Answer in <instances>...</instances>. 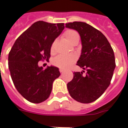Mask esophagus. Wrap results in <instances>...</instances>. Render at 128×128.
<instances>
[{
    "mask_svg": "<svg viewBox=\"0 0 128 128\" xmlns=\"http://www.w3.org/2000/svg\"><path fill=\"white\" fill-rule=\"evenodd\" d=\"M59 71H60V73H63V72H64V70H63L62 69H60Z\"/></svg>",
    "mask_w": 128,
    "mask_h": 128,
    "instance_id": "34e87169",
    "label": "esophagus"
}]
</instances>
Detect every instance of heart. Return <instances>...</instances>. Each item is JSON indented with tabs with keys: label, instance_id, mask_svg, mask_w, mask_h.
<instances>
[{
	"label": "heart",
	"instance_id": "1",
	"mask_svg": "<svg viewBox=\"0 0 128 128\" xmlns=\"http://www.w3.org/2000/svg\"><path fill=\"white\" fill-rule=\"evenodd\" d=\"M66 40L72 44L73 42L79 40V34L77 32L72 30H67L63 34ZM54 47V42L52 45L51 50H53ZM76 59V56L73 54H60L56 57H55L53 60V63L54 66L61 69H67L72 66Z\"/></svg>",
	"mask_w": 128,
	"mask_h": 128
}]
</instances>
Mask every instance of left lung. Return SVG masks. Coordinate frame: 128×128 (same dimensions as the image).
<instances>
[{
    "label": "left lung",
    "instance_id": "8db88e82",
    "mask_svg": "<svg viewBox=\"0 0 128 128\" xmlns=\"http://www.w3.org/2000/svg\"><path fill=\"white\" fill-rule=\"evenodd\" d=\"M66 27L77 31L82 50L77 66L86 70L74 72L68 83L72 97L78 102L90 103L104 93L112 80L116 67L114 51L106 37L92 26L83 22L66 23Z\"/></svg>",
    "mask_w": 128,
    "mask_h": 128
}]
</instances>
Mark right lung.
<instances>
[{
	"label": "right lung",
	"instance_id": "1",
	"mask_svg": "<svg viewBox=\"0 0 128 128\" xmlns=\"http://www.w3.org/2000/svg\"><path fill=\"white\" fill-rule=\"evenodd\" d=\"M64 28V23L37 21L16 39L9 53L8 66L14 86L31 103L48 99L54 80L60 74L56 67L43 70L38 62L49 59L52 45Z\"/></svg>",
	"mask_w": 128,
	"mask_h": 128
}]
</instances>
